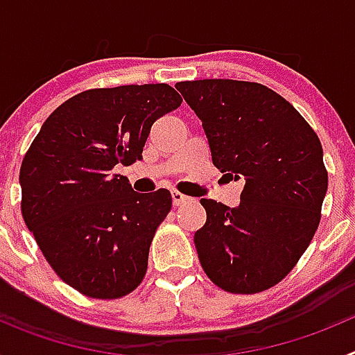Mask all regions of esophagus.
Here are the masks:
<instances>
[{
	"label": "esophagus",
	"mask_w": 355,
	"mask_h": 355,
	"mask_svg": "<svg viewBox=\"0 0 355 355\" xmlns=\"http://www.w3.org/2000/svg\"><path fill=\"white\" fill-rule=\"evenodd\" d=\"M188 200H190V197L184 196V193L178 192V190H174V192H172V202H174V206L187 205Z\"/></svg>",
	"instance_id": "34e87169"
}]
</instances>
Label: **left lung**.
<instances>
[{
	"label": "left lung",
	"instance_id": "1",
	"mask_svg": "<svg viewBox=\"0 0 355 355\" xmlns=\"http://www.w3.org/2000/svg\"><path fill=\"white\" fill-rule=\"evenodd\" d=\"M202 121L213 165L245 187L236 208L200 199L196 249L206 275L229 293L283 281L311 243L327 192L324 150L306 119L272 89L236 80L181 81Z\"/></svg>",
	"mask_w": 355,
	"mask_h": 355
}]
</instances>
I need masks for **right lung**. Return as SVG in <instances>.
<instances>
[{
    "label": "right lung",
    "instance_id": "add662e5",
    "mask_svg": "<svg viewBox=\"0 0 355 355\" xmlns=\"http://www.w3.org/2000/svg\"><path fill=\"white\" fill-rule=\"evenodd\" d=\"M181 101L167 83L85 90L46 119L24 155L23 218L56 275L80 293L119 299L142 283L172 196L135 192L114 168L142 159L150 126Z\"/></svg>",
    "mask_w": 355,
    "mask_h": 355
}]
</instances>
